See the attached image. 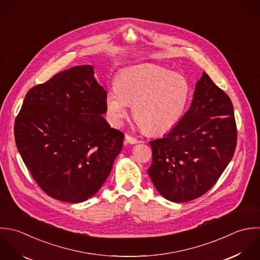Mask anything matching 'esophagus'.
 I'll use <instances>...</instances> for the list:
<instances>
[{
    "label": "esophagus",
    "mask_w": 260,
    "mask_h": 260,
    "mask_svg": "<svg viewBox=\"0 0 260 260\" xmlns=\"http://www.w3.org/2000/svg\"><path fill=\"white\" fill-rule=\"evenodd\" d=\"M125 142L128 143V144H137V143H139L138 139H136L134 137H131L129 135H125Z\"/></svg>",
    "instance_id": "34e87169"
}]
</instances>
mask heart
<instances>
[{
    "instance_id": "heart-1",
    "label": "heart",
    "mask_w": 260,
    "mask_h": 260,
    "mask_svg": "<svg viewBox=\"0 0 260 260\" xmlns=\"http://www.w3.org/2000/svg\"><path fill=\"white\" fill-rule=\"evenodd\" d=\"M190 97V86L180 74L143 64L120 72L108 91L105 105L114 125H120L133 104V115L149 134L173 128L182 117Z\"/></svg>"
}]
</instances>
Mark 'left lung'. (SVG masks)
Masks as SVG:
<instances>
[{"label":"left lung","mask_w":260,"mask_h":260,"mask_svg":"<svg viewBox=\"0 0 260 260\" xmlns=\"http://www.w3.org/2000/svg\"><path fill=\"white\" fill-rule=\"evenodd\" d=\"M236 142L231 99L204 72L187 112L164 138L150 142L149 176L166 200L192 201L218 181L233 158Z\"/></svg>","instance_id":"8db88e82"}]
</instances>
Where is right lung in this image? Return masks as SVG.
I'll return each mask as SVG.
<instances>
[{
	"mask_svg": "<svg viewBox=\"0 0 260 260\" xmlns=\"http://www.w3.org/2000/svg\"><path fill=\"white\" fill-rule=\"evenodd\" d=\"M106 95L90 64L60 72L27 92L15 120L16 146L49 197L82 203L108 177L124 135L103 117Z\"/></svg>",
	"mask_w": 260,
	"mask_h": 260,
	"instance_id": "1",
	"label": "right lung"
}]
</instances>
